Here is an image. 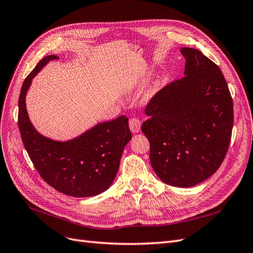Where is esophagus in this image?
<instances>
[{
  "mask_svg": "<svg viewBox=\"0 0 253 253\" xmlns=\"http://www.w3.org/2000/svg\"><path fill=\"white\" fill-rule=\"evenodd\" d=\"M128 126H129V129H131L132 133H139L140 128H141V122L139 119L137 118H131L128 121Z\"/></svg>",
  "mask_w": 253,
  "mask_h": 253,
  "instance_id": "34e87169",
  "label": "esophagus"
}]
</instances>
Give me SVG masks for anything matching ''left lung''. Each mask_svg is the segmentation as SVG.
<instances>
[{"instance_id":"obj_1","label":"left lung","mask_w":253,"mask_h":253,"mask_svg":"<svg viewBox=\"0 0 253 253\" xmlns=\"http://www.w3.org/2000/svg\"><path fill=\"white\" fill-rule=\"evenodd\" d=\"M183 78L168 84L145 108L141 131L153 170L167 185L190 188L216 172L233 126V102L219 67L196 48L181 47Z\"/></svg>"}]
</instances>
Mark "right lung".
I'll list each match as a JSON object with an SVG mask.
<instances>
[{"mask_svg": "<svg viewBox=\"0 0 253 253\" xmlns=\"http://www.w3.org/2000/svg\"><path fill=\"white\" fill-rule=\"evenodd\" d=\"M56 55L44 57L23 83L18 124L23 143L41 177L59 192L74 197L101 194L113 183L122 152L132 139L128 119L121 116L101 122L70 140L42 135L29 119L26 95L33 79Z\"/></svg>", "mask_w": 253, "mask_h": 253, "instance_id": "1", "label": "right lung"}]
</instances>
